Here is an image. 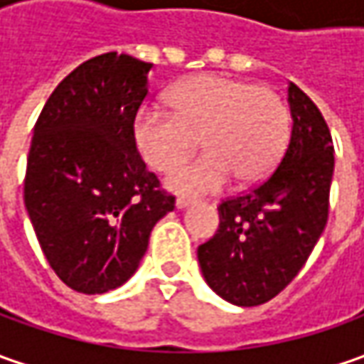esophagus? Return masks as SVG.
<instances>
[{
	"mask_svg": "<svg viewBox=\"0 0 364 364\" xmlns=\"http://www.w3.org/2000/svg\"><path fill=\"white\" fill-rule=\"evenodd\" d=\"M194 203L192 198H184V196H180V198H176V208H186L190 204Z\"/></svg>",
	"mask_w": 364,
	"mask_h": 364,
	"instance_id": "1",
	"label": "esophagus"
}]
</instances>
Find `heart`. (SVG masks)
I'll return each instance as SVG.
<instances>
[{
    "label": "heart",
    "instance_id": "heart-1",
    "mask_svg": "<svg viewBox=\"0 0 364 364\" xmlns=\"http://www.w3.org/2000/svg\"><path fill=\"white\" fill-rule=\"evenodd\" d=\"M168 107L172 115L141 109L133 121V141L156 172L174 170L203 144L206 156L168 178L174 192L206 194L231 178L253 186L272 174L286 151L289 111L269 87L198 75L176 85Z\"/></svg>",
    "mask_w": 364,
    "mask_h": 364
}]
</instances>
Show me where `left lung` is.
<instances>
[{
  "label": "left lung",
  "mask_w": 364,
  "mask_h": 364,
  "mask_svg": "<svg viewBox=\"0 0 364 364\" xmlns=\"http://www.w3.org/2000/svg\"><path fill=\"white\" fill-rule=\"evenodd\" d=\"M291 137L277 168L218 204V231L198 247L206 284L235 306L275 298L298 275L328 220L334 146L314 101L287 85Z\"/></svg>",
  "instance_id": "8db88e82"
}]
</instances>
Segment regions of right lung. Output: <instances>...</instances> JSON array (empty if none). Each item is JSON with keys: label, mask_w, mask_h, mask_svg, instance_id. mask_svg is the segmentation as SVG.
<instances>
[{"label": "right lung", "mask_w": 364, "mask_h": 364, "mask_svg": "<svg viewBox=\"0 0 364 364\" xmlns=\"http://www.w3.org/2000/svg\"><path fill=\"white\" fill-rule=\"evenodd\" d=\"M151 64L107 52L77 66L36 121L23 203L50 267L80 294L123 286L174 210L133 141Z\"/></svg>", "instance_id": "1"}]
</instances>
